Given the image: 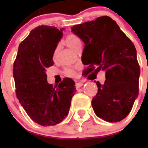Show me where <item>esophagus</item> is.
Returning <instances> with one entry per match:
<instances>
[{
    "label": "esophagus",
    "mask_w": 148,
    "mask_h": 148,
    "mask_svg": "<svg viewBox=\"0 0 148 148\" xmlns=\"http://www.w3.org/2000/svg\"><path fill=\"white\" fill-rule=\"evenodd\" d=\"M82 85H83V82H76V84H75V86H76L77 88H80Z\"/></svg>",
    "instance_id": "34e87169"
}]
</instances>
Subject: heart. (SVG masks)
<instances>
[{
	"label": "heart",
	"mask_w": 148,
	"mask_h": 148,
	"mask_svg": "<svg viewBox=\"0 0 148 148\" xmlns=\"http://www.w3.org/2000/svg\"><path fill=\"white\" fill-rule=\"evenodd\" d=\"M66 43L67 45L71 47L72 49H75V48L78 47L79 44H82V40H81L80 38L78 37L77 35H74V34H70V35H67L66 38ZM56 50L54 52V58L56 57ZM64 73L66 75L70 77H75L77 75V71L75 70V68L72 67V66H67L65 67Z\"/></svg>",
	"instance_id": "b5f03b06"
}]
</instances>
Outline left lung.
Wrapping results in <instances>:
<instances>
[{"label": "left lung", "instance_id": "left-lung-1", "mask_svg": "<svg viewBox=\"0 0 148 148\" xmlns=\"http://www.w3.org/2000/svg\"><path fill=\"white\" fill-rule=\"evenodd\" d=\"M72 31L85 44L82 58L89 65L87 73L105 71L104 84L96 82L98 92L92 100L95 115L109 122L121 121L138 95L140 67L135 46L109 16L73 26Z\"/></svg>", "mask_w": 148, "mask_h": 148}]
</instances>
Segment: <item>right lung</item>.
<instances>
[{"mask_svg": "<svg viewBox=\"0 0 148 148\" xmlns=\"http://www.w3.org/2000/svg\"><path fill=\"white\" fill-rule=\"evenodd\" d=\"M63 29L44 25L32 29L18 47L13 65L17 99L30 119L42 126L64 119L76 91L70 78L55 86L47 81L45 70L54 64L53 53Z\"/></svg>", "mask_w": 148, "mask_h": 148, "instance_id": "obj_1", "label": "right lung"}]
</instances>
